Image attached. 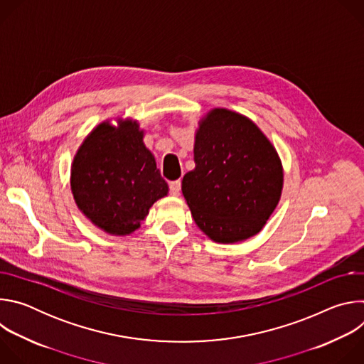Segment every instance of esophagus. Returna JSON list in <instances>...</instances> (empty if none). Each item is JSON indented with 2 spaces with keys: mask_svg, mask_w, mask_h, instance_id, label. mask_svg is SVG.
I'll use <instances>...</instances> for the list:
<instances>
[{
  "mask_svg": "<svg viewBox=\"0 0 364 364\" xmlns=\"http://www.w3.org/2000/svg\"><path fill=\"white\" fill-rule=\"evenodd\" d=\"M170 193H171V196H174V197L180 196V193H181V181H180V180L170 183Z\"/></svg>",
  "mask_w": 364,
  "mask_h": 364,
  "instance_id": "1",
  "label": "esophagus"
}]
</instances>
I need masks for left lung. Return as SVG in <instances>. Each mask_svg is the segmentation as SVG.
<instances>
[{
  "instance_id": "obj_1",
  "label": "left lung",
  "mask_w": 364,
  "mask_h": 364,
  "mask_svg": "<svg viewBox=\"0 0 364 364\" xmlns=\"http://www.w3.org/2000/svg\"><path fill=\"white\" fill-rule=\"evenodd\" d=\"M194 163L181 183L200 230L216 243H237L257 235L281 200L279 155L247 117L213 108L194 135Z\"/></svg>"
}]
</instances>
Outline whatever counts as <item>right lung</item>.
<instances>
[{"mask_svg": "<svg viewBox=\"0 0 364 364\" xmlns=\"http://www.w3.org/2000/svg\"><path fill=\"white\" fill-rule=\"evenodd\" d=\"M96 125L77 148L70 188L77 209L97 229L127 236L141 228L151 205L168 194V184L145 146V131L132 118Z\"/></svg>", "mask_w": 364, "mask_h": 364, "instance_id": "right-lung-1", "label": "right lung"}]
</instances>
